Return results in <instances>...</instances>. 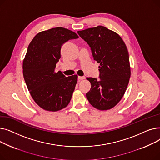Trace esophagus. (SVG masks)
Here are the masks:
<instances>
[{
	"label": "esophagus",
	"instance_id": "obj_1",
	"mask_svg": "<svg viewBox=\"0 0 160 160\" xmlns=\"http://www.w3.org/2000/svg\"><path fill=\"white\" fill-rule=\"evenodd\" d=\"M78 80H83V79H85V77H78Z\"/></svg>",
	"mask_w": 160,
	"mask_h": 160
}]
</instances>
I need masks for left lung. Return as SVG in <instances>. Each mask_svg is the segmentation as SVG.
Returning <instances> with one entry per match:
<instances>
[{"label": "left lung", "mask_w": 160, "mask_h": 160, "mask_svg": "<svg viewBox=\"0 0 160 160\" xmlns=\"http://www.w3.org/2000/svg\"><path fill=\"white\" fill-rule=\"evenodd\" d=\"M91 47L98 66L100 80L87 78L91 89L86 93L89 103L99 110L116 106L127 90L131 71L127 46L116 32L102 26L78 31Z\"/></svg>", "instance_id": "8db88e82"}]
</instances>
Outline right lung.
Masks as SVG:
<instances>
[{
    "instance_id": "add662e5",
    "label": "right lung",
    "mask_w": 160,
    "mask_h": 160,
    "mask_svg": "<svg viewBox=\"0 0 160 160\" xmlns=\"http://www.w3.org/2000/svg\"><path fill=\"white\" fill-rule=\"evenodd\" d=\"M78 38L70 30L56 27L38 33L28 45L22 63L23 77L32 98L45 110H61L71 101L78 76L66 77L55 69L62 45Z\"/></svg>"
}]
</instances>
